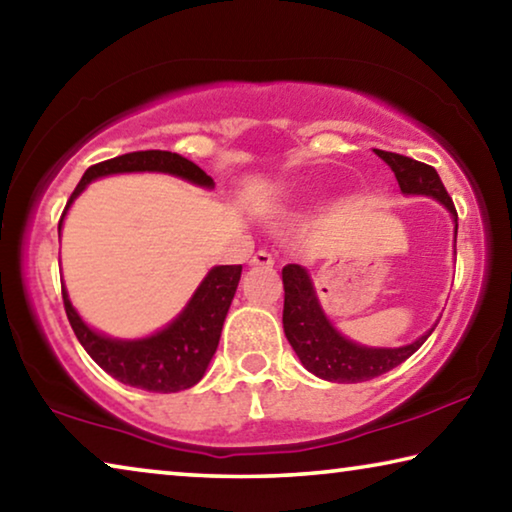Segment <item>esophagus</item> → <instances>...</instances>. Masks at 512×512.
I'll list each match as a JSON object with an SVG mask.
<instances>
[{
  "label": "esophagus",
  "mask_w": 512,
  "mask_h": 512,
  "mask_svg": "<svg viewBox=\"0 0 512 512\" xmlns=\"http://www.w3.org/2000/svg\"><path fill=\"white\" fill-rule=\"evenodd\" d=\"M249 265H254V267H272L274 265V258H272V254H267V251H256V254L251 256Z\"/></svg>",
  "instance_id": "esophagus-1"
}]
</instances>
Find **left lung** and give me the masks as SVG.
<instances>
[{"mask_svg": "<svg viewBox=\"0 0 512 512\" xmlns=\"http://www.w3.org/2000/svg\"><path fill=\"white\" fill-rule=\"evenodd\" d=\"M376 156L383 158L395 172L399 188L404 195H422L440 201L454 222V254H456V233H458V213L454 201L447 195L438 172L431 165H424L413 158L381 152ZM283 331L286 338L299 356L301 365L308 372L320 376L331 383H360L370 381L385 372L395 370L406 358L415 354L424 345V340L433 333L435 322L429 331L404 347H365L349 340L331 324L329 317L322 311L320 299L313 286L311 274L301 265L283 267Z\"/></svg>", "mask_w": 512, "mask_h": 512, "instance_id": "8db88e82", "label": "left lung"}]
</instances>
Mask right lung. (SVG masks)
<instances>
[{
    "instance_id": "1",
    "label": "right lung",
    "mask_w": 512,
    "mask_h": 512,
    "mask_svg": "<svg viewBox=\"0 0 512 512\" xmlns=\"http://www.w3.org/2000/svg\"><path fill=\"white\" fill-rule=\"evenodd\" d=\"M129 172H161L172 174L199 188L213 190L215 183L208 174L188 158L161 149H149V152H131L122 154L111 161L92 165L83 174L79 186L74 188L70 201H67L58 231L70 206L74 204L88 183L111 174H129ZM242 265H217L208 270L204 281L199 283L195 295L183 306V311L174 320L163 326L161 331L145 338L122 340L111 335L99 333L81 320L77 308L72 306L70 295L63 286V304L67 320L72 331L88 351L90 358L108 372L113 379L131 385V388L149 390V392H179L188 390L201 381L206 374L211 358L220 345L222 326L229 313V306L236 295L240 281Z\"/></svg>"
}]
</instances>
